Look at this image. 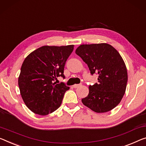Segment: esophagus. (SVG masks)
<instances>
[{"instance_id":"obj_1","label":"esophagus","mask_w":146,"mask_h":146,"mask_svg":"<svg viewBox=\"0 0 146 146\" xmlns=\"http://www.w3.org/2000/svg\"><path fill=\"white\" fill-rule=\"evenodd\" d=\"M81 86H82V84H75L73 86V87L74 88H78V87H80Z\"/></svg>"}]
</instances>
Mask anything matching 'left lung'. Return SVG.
<instances>
[{
  "label": "left lung",
  "instance_id": "1",
  "mask_svg": "<svg viewBox=\"0 0 146 146\" xmlns=\"http://www.w3.org/2000/svg\"><path fill=\"white\" fill-rule=\"evenodd\" d=\"M92 75H98V84L89 87L82 99L85 106L96 113H105L119 104L126 90L127 67L119 53L106 43L82 44L76 50Z\"/></svg>",
  "mask_w": 146,
  "mask_h": 146
}]
</instances>
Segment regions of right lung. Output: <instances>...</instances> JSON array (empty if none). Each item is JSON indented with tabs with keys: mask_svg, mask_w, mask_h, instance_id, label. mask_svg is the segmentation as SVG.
I'll return each instance as SVG.
<instances>
[{
	"mask_svg": "<svg viewBox=\"0 0 146 146\" xmlns=\"http://www.w3.org/2000/svg\"><path fill=\"white\" fill-rule=\"evenodd\" d=\"M74 46H44L25 59L18 85L25 104L33 113L46 115L60 107L70 87L54 81L59 76L64 78V65Z\"/></svg>",
	"mask_w": 146,
	"mask_h": 146,
	"instance_id": "1",
	"label": "right lung"
}]
</instances>
